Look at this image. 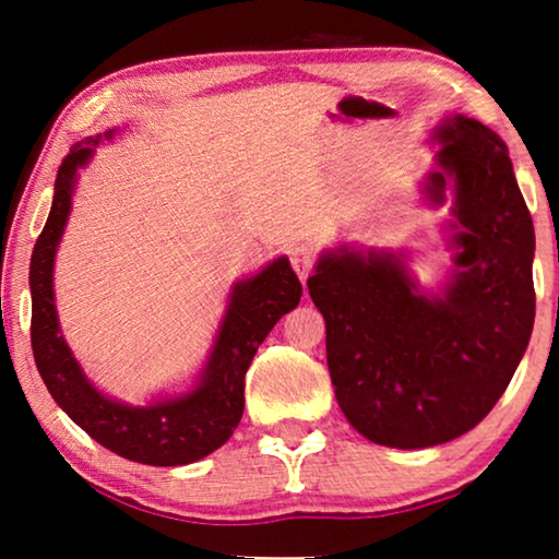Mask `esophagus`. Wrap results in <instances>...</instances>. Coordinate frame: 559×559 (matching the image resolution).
Segmentation results:
<instances>
[{"instance_id":"obj_1","label":"esophagus","mask_w":559,"mask_h":559,"mask_svg":"<svg viewBox=\"0 0 559 559\" xmlns=\"http://www.w3.org/2000/svg\"><path fill=\"white\" fill-rule=\"evenodd\" d=\"M289 262H293V270L297 272V277L308 280V274L312 272V266H316V262H318V254L310 243H300V247H295L293 251H289Z\"/></svg>"}]
</instances>
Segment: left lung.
<instances>
[{
  "label": "left lung",
  "instance_id": "1",
  "mask_svg": "<svg viewBox=\"0 0 559 559\" xmlns=\"http://www.w3.org/2000/svg\"><path fill=\"white\" fill-rule=\"evenodd\" d=\"M425 193L453 180L455 274L417 293L392 254H325L308 280L325 318V354L343 415L386 448H432L473 430L507 392L534 325V226L507 144L476 119L438 132Z\"/></svg>",
  "mask_w": 559,
  "mask_h": 559
}]
</instances>
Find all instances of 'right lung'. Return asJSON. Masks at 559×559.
<instances>
[{"label":"right lung","mask_w":559,"mask_h":559,"mask_svg":"<svg viewBox=\"0 0 559 559\" xmlns=\"http://www.w3.org/2000/svg\"><path fill=\"white\" fill-rule=\"evenodd\" d=\"M111 136V132H106ZM102 136H88L63 157L56 178L50 216L37 236L29 262L33 293V354L37 371L58 407L106 450L144 465H186L218 450L231 438L243 415V377L274 323L297 308L302 285L285 257L257 277L234 287L231 302L205 366L201 384L190 394L152 404L127 407L98 394L68 350L58 331L52 302V259L73 198L75 170L94 155Z\"/></svg>","instance_id":"1"}]
</instances>
